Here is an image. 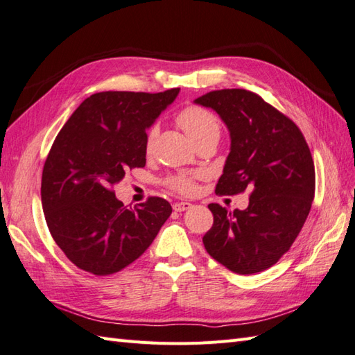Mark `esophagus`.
<instances>
[{"instance_id":"1","label":"esophagus","mask_w":355,"mask_h":355,"mask_svg":"<svg viewBox=\"0 0 355 355\" xmlns=\"http://www.w3.org/2000/svg\"><path fill=\"white\" fill-rule=\"evenodd\" d=\"M189 208H192V204H190V202H177V204H174V211H177V213L186 211V210H189Z\"/></svg>"}]
</instances>
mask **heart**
Returning <instances> with one entry per match:
<instances>
[{
  "label": "heart",
  "mask_w": 355,
  "mask_h": 355,
  "mask_svg": "<svg viewBox=\"0 0 355 355\" xmlns=\"http://www.w3.org/2000/svg\"><path fill=\"white\" fill-rule=\"evenodd\" d=\"M177 121L183 127V130L193 142L204 138L207 135L220 132L219 121H217L216 115L202 106L184 107L183 111L178 114ZM154 138H156V129H150L147 133V139H145V150L147 151L151 150ZM198 178L199 174H196V172H192V174H178L168 178L166 184L178 193L192 195L196 192Z\"/></svg>",
  "instance_id": "heart-1"
}]
</instances>
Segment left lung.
Returning <instances> with one entry per match:
<instances>
[{"mask_svg":"<svg viewBox=\"0 0 355 355\" xmlns=\"http://www.w3.org/2000/svg\"><path fill=\"white\" fill-rule=\"evenodd\" d=\"M195 103L219 114L231 136L216 193L250 190L246 210L208 205L214 222L202 239L205 250L237 275L264 271L293 246L311 211V150L297 124L252 91H210Z\"/></svg>","mask_w":355,"mask_h":355,"instance_id":"8db88e82","label":"left lung"}]
</instances>
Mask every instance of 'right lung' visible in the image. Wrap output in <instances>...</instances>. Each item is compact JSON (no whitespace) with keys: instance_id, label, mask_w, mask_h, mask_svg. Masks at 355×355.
<instances>
[{"instance_id":"obj_1","label":"right lung","mask_w":355,"mask_h":355,"mask_svg":"<svg viewBox=\"0 0 355 355\" xmlns=\"http://www.w3.org/2000/svg\"><path fill=\"white\" fill-rule=\"evenodd\" d=\"M178 93H96L53 141L42 174L43 213L52 239L80 270L96 276L123 270L171 216V204L157 196L129 210L114 186L129 169L145 166L147 129Z\"/></svg>"}]
</instances>
